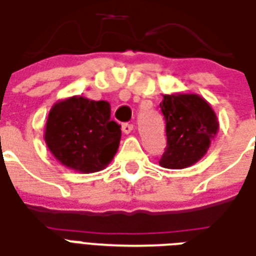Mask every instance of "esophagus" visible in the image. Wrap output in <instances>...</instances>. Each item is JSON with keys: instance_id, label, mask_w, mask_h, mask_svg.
<instances>
[{"instance_id": "esophagus-1", "label": "esophagus", "mask_w": 256, "mask_h": 256, "mask_svg": "<svg viewBox=\"0 0 256 256\" xmlns=\"http://www.w3.org/2000/svg\"><path fill=\"white\" fill-rule=\"evenodd\" d=\"M121 130H122V134H126V135H130V132L134 130V126L132 124H122V126H121Z\"/></svg>"}]
</instances>
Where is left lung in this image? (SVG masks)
Listing matches in <instances>:
<instances>
[{
	"mask_svg": "<svg viewBox=\"0 0 256 256\" xmlns=\"http://www.w3.org/2000/svg\"><path fill=\"white\" fill-rule=\"evenodd\" d=\"M167 147L159 160L164 168L180 170L196 164L208 152L218 132L212 105L196 93L163 94Z\"/></svg>",
	"mask_w": 256,
	"mask_h": 256,
	"instance_id": "1",
	"label": "left lung"
}]
</instances>
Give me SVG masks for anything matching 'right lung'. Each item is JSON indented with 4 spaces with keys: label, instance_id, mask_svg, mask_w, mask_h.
<instances>
[{
    "label": "right lung",
    "instance_id": "obj_1",
    "mask_svg": "<svg viewBox=\"0 0 256 256\" xmlns=\"http://www.w3.org/2000/svg\"><path fill=\"white\" fill-rule=\"evenodd\" d=\"M120 139V126L110 120V104L82 96L54 104L44 128V142L52 156L82 174L106 168Z\"/></svg>",
    "mask_w": 256,
    "mask_h": 256
}]
</instances>
